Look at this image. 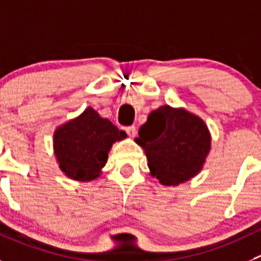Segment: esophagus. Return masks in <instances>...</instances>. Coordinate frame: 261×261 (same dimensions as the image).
<instances>
[{"instance_id":"obj_1","label":"esophagus","mask_w":261,"mask_h":261,"mask_svg":"<svg viewBox=\"0 0 261 261\" xmlns=\"http://www.w3.org/2000/svg\"><path fill=\"white\" fill-rule=\"evenodd\" d=\"M123 130L127 133L128 136H131V138H134V136L136 135V127L135 126H126V127H123Z\"/></svg>"}]
</instances>
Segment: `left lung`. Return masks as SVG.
Instances as JSON below:
<instances>
[{
    "label": "left lung",
    "mask_w": 261,
    "mask_h": 261,
    "mask_svg": "<svg viewBox=\"0 0 261 261\" xmlns=\"http://www.w3.org/2000/svg\"><path fill=\"white\" fill-rule=\"evenodd\" d=\"M144 149L150 175L162 186H177L201 171L211 148L207 126L186 109L160 107L135 139Z\"/></svg>",
    "instance_id": "8db88e82"
}]
</instances>
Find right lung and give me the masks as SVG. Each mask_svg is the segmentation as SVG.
Listing matches in <instances>:
<instances>
[{"label": "right lung", "instance_id": "add662e5", "mask_svg": "<svg viewBox=\"0 0 261 261\" xmlns=\"http://www.w3.org/2000/svg\"><path fill=\"white\" fill-rule=\"evenodd\" d=\"M125 138V131H119L89 107L81 116L55 131L54 150L59 167L68 177L90 181L106 166L112 144Z\"/></svg>", "mask_w": 261, "mask_h": 261}]
</instances>
